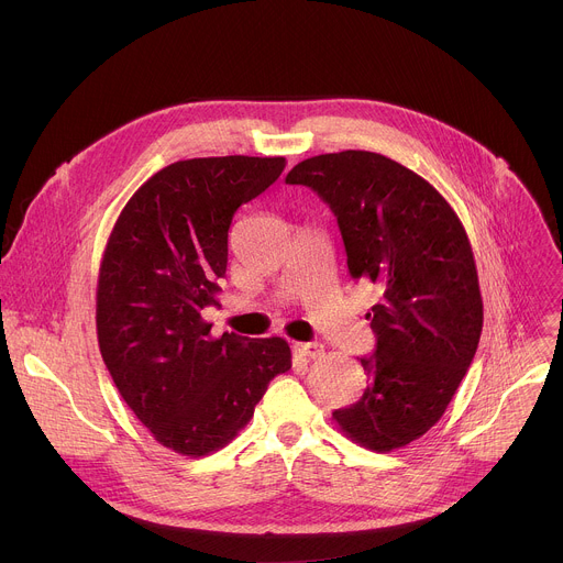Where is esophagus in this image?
<instances>
[{
  "mask_svg": "<svg viewBox=\"0 0 563 563\" xmlns=\"http://www.w3.org/2000/svg\"><path fill=\"white\" fill-rule=\"evenodd\" d=\"M294 352L305 358H318L320 354H323V345L320 343H296Z\"/></svg>",
  "mask_w": 563,
  "mask_h": 563,
  "instance_id": "esophagus-1",
  "label": "esophagus"
}]
</instances>
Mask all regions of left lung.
<instances>
[{"instance_id": "1", "label": "left lung", "mask_w": 563, "mask_h": 563, "mask_svg": "<svg viewBox=\"0 0 563 563\" xmlns=\"http://www.w3.org/2000/svg\"><path fill=\"white\" fill-rule=\"evenodd\" d=\"M285 183L330 205L350 276L380 296L367 313L376 345L361 358L367 389L332 417L369 450L404 448L443 417L484 328L465 229L428 180L380 153L313 155Z\"/></svg>"}]
</instances>
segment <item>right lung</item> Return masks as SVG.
I'll use <instances>...</instances> for the list:
<instances>
[{
    "label": "right lung",
    "instance_id": "right-lung-1",
    "mask_svg": "<svg viewBox=\"0 0 563 563\" xmlns=\"http://www.w3.org/2000/svg\"><path fill=\"white\" fill-rule=\"evenodd\" d=\"M285 157H194L151 176L122 209L98 278V343L126 406L157 443L207 456L254 417L291 367L278 339L211 336L233 213L278 180Z\"/></svg>",
    "mask_w": 563,
    "mask_h": 563
}]
</instances>
